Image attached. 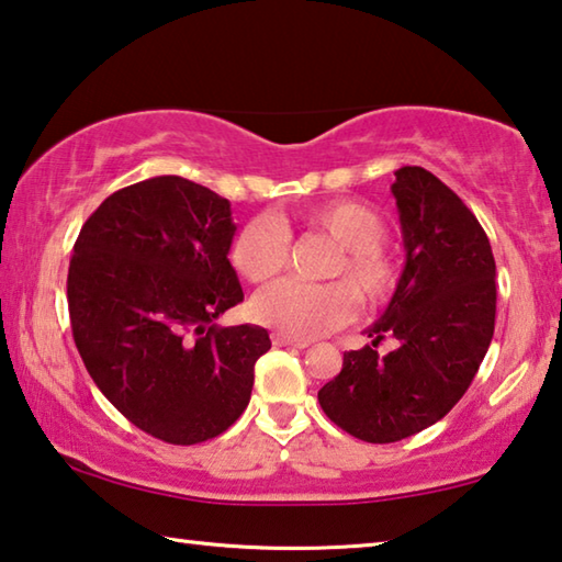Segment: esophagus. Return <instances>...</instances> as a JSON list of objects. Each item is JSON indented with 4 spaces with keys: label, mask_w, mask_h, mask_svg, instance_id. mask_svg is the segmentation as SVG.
<instances>
[{
    "label": "esophagus",
    "mask_w": 562,
    "mask_h": 562,
    "mask_svg": "<svg viewBox=\"0 0 562 562\" xmlns=\"http://www.w3.org/2000/svg\"><path fill=\"white\" fill-rule=\"evenodd\" d=\"M271 341L279 348H308L311 346L308 341H303V338H291L286 334H273Z\"/></svg>",
    "instance_id": "obj_1"
}]
</instances>
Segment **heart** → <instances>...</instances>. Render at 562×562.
<instances>
[{
  "label": "heart",
  "instance_id": "obj_1",
  "mask_svg": "<svg viewBox=\"0 0 562 562\" xmlns=\"http://www.w3.org/2000/svg\"><path fill=\"white\" fill-rule=\"evenodd\" d=\"M299 218L306 232L324 234L336 244L326 276L344 281H276L248 303L256 324L291 338H316L353 318V290L366 306H381L393 296L398 289V266L383 248L385 221L379 211L361 201L338 199L303 209ZM228 261L246 281L271 279L289 261V232L271 216H256L232 238Z\"/></svg>",
  "mask_w": 562,
  "mask_h": 562
}]
</instances>
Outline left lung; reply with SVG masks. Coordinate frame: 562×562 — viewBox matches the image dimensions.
<instances>
[{"instance_id":"8db88e82","label":"left lung","mask_w":562,"mask_h":562,"mask_svg":"<svg viewBox=\"0 0 562 562\" xmlns=\"http://www.w3.org/2000/svg\"><path fill=\"white\" fill-rule=\"evenodd\" d=\"M406 266L371 346L344 353L318 391L326 416L366 443H395L434 426L463 398L495 328V259L473 211L434 173L395 171ZM393 337L396 348H374Z\"/></svg>"}]
</instances>
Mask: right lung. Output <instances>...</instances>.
Returning a JSON list of instances; mask_svg holds the SVG:
<instances>
[{
    "label": "right lung",
    "mask_w": 562,
    "mask_h": 562,
    "mask_svg": "<svg viewBox=\"0 0 562 562\" xmlns=\"http://www.w3.org/2000/svg\"><path fill=\"white\" fill-rule=\"evenodd\" d=\"M228 199L181 177L114 191L69 263L74 344L99 391L159 440L194 446L241 416L269 330L216 318L244 301Z\"/></svg>",
    "instance_id": "add662e5"
}]
</instances>
